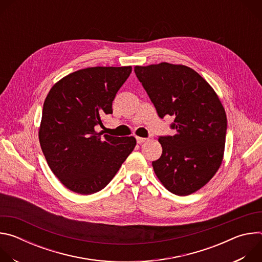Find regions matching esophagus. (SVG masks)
<instances>
[{
	"label": "esophagus",
	"instance_id": "esophagus-1",
	"mask_svg": "<svg viewBox=\"0 0 262 262\" xmlns=\"http://www.w3.org/2000/svg\"><path fill=\"white\" fill-rule=\"evenodd\" d=\"M136 140H137V143H138V144H142V143H144L147 139H146V138H141V137H136Z\"/></svg>",
	"mask_w": 262,
	"mask_h": 262
}]
</instances>
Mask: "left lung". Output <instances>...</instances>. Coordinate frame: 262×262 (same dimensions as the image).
<instances>
[{
	"label": "left lung",
	"mask_w": 262,
	"mask_h": 262,
	"mask_svg": "<svg viewBox=\"0 0 262 262\" xmlns=\"http://www.w3.org/2000/svg\"><path fill=\"white\" fill-rule=\"evenodd\" d=\"M135 73L160 118L172 116L174 136H160L163 154L152 162L161 182L173 194L190 195L221 166L227 118L217 95L194 69L161 63L136 66Z\"/></svg>",
	"instance_id": "1"
}]
</instances>
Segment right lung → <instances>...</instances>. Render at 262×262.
Segmentation results:
<instances>
[{"label":"right lung","instance_id":"obj_1","mask_svg":"<svg viewBox=\"0 0 262 262\" xmlns=\"http://www.w3.org/2000/svg\"><path fill=\"white\" fill-rule=\"evenodd\" d=\"M130 66L89 67L74 71L49 92L39 142L46 160L70 191L90 195L113 179L136 146L134 137L102 136V117L128 79Z\"/></svg>","mask_w":262,"mask_h":262}]
</instances>
